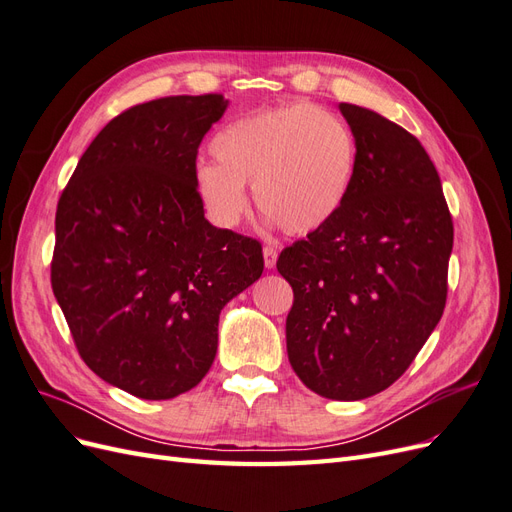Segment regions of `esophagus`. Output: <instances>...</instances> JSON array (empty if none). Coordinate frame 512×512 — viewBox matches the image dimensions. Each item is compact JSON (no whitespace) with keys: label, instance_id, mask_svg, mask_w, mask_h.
Returning a JSON list of instances; mask_svg holds the SVG:
<instances>
[{"label":"esophagus","instance_id":"esophagus-1","mask_svg":"<svg viewBox=\"0 0 512 512\" xmlns=\"http://www.w3.org/2000/svg\"><path fill=\"white\" fill-rule=\"evenodd\" d=\"M262 256H265V267H267V269H273L275 262H277V250H275V247L267 245L265 250H262Z\"/></svg>","mask_w":512,"mask_h":512}]
</instances>
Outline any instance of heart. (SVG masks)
Listing matches in <instances>:
<instances>
[{"label":"heart","instance_id":"b5f03b06","mask_svg":"<svg viewBox=\"0 0 512 512\" xmlns=\"http://www.w3.org/2000/svg\"><path fill=\"white\" fill-rule=\"evenodd\" d=\"M215 164L194 168V190L207 218L235 228L254 185L256 205L290 235L327 226L346 205L359 147L348 123L329 108L290 104L245 113L211 138Z\"/></svg>","mask_w":512,"mask_h":512}]
</instances>
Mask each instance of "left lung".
Instances as JSON below:
<instances>
[{
  "label": "left lung",
  "mask_w": 512,
  "mask_h": 512,
  "mask_svg": "<svg viewBox=\"0 0 512 512\" xmlns=\"http://www.w3.org/2000/svg\"><path fill=\"white\" fill-rule=\"evenodd\" d=\"M339 111L359 147L348 200L286 247L277 271L294 292V374L322 397L356 401L389 389L440 322L453 218L436 166L408 130L356 104Z\"/></svg>",
  "instance_id": "1"
}]
</instances>
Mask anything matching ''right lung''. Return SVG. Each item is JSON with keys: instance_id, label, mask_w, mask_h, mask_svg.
I'll return each instance as SVG.
<instances>
[{"instance_id": "1", "label": "right lung", "mask_w": 512, "mask_h": 512, "mask_svg": "<svg viewBox=\"0 0 512 512\" xmlns=\"http://www.w3.org/2000/svg\"><path fill=\"white\" fill-rule=\"evenodd\" d=\"M220 94L136 104L91 141L59 196L51 286L87 367L141 399L205 378L222 307L265 269L262 247L215 228L194 190Z\"/></svg>"}]
</instances>
